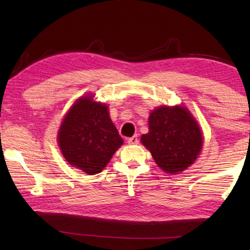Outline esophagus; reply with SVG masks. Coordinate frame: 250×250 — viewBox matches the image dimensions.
Instances as JSON below:
<instances>
[{"label":"esophagus","mask_w":250,"mask_h":250,"mask_svg":"<svg viewBox=\"0 0 250 250\" xmlns=\"http://www.w3.org/2000/svg\"><path fill=\"white\" fill-rule=\"evenodd\" d=\"M128 143L131 146H134V145H138L139 143V138L138 135H133V137H131L128 139Z\"/></svg>","instance_id":"esophagus-1"}]
</instances>
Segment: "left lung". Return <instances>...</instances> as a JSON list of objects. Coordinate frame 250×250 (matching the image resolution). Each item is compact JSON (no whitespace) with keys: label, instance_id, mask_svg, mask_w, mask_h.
I'll return each instance as SVG.
<instances>
[{"label":"left lung","instance_id":"obj_1","mask_svg":"<svg viewBox=\"0 0 250 250\" xmlns=\"http://www.w3.org/2000/svg\"><path fill=\"white\" fill-rule=\"evenodd\" d=\"M141 141L164 172L175 174L196 160L203 145L201 129L183 107H160L151 112L149 133Z\"/></svg>","mask_w":250,"mask_h":250}]
</instances>
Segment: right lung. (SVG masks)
Instances as JSON below:
<instances>
[{"mask_svg":"<svg viewBox=\"0 0 250 250\" xmlns=\"http://www.w3.org/2000/svg\"><path fill=\"white\" fill-rule=\"evenodd\" d=\"M58 143L70 166L94 175L104 170L124 140L107 105L86 96L76 101L62 122Z\"/></svg>","mask_w":250,"mask_h":250,"instance_id":"right-lung-1","label":"right lung"}]
</instances>
